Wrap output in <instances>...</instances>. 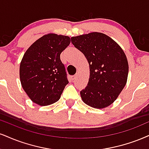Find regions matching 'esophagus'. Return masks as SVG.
<instances>
[{
    "label": "esophagus",
    "instance_id": "1",
    "mask_svg": "<svg viewBox=\"0 0 149 149\" xmlns=\"http://www.w3.org/2000/svg\"><path fill=\"white\" fill-rule=\"evenodd\" d=\"M77 77V74L73 75V76H71V79L72 81H74V80L76 79Z\"/></svg>",
    "mask_w": 149,
    "mask_h": 149
}]
</instances>
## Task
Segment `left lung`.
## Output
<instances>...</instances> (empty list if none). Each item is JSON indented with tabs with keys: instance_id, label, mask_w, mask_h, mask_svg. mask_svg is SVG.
Wrapping results in <instances>:
<instances>
[{
	"instance_id": "left-lung-1",
	"label": "left lung",
	"mask_w": 149,
	"mask_h": 149,
	"mask_svg": "<svg viewBox=\"0 0 149 149\" xmlns=\"http://www.w3.org/2000/svg\"><path fill=\"white\" fill-rule=\"evenodd\" d=\"M71 41L89 63L88 83L80 92L82 100L95 108L108 107L117 100L127 82L128 63L124 50L101 32L72 36Z\"/></svg>"
}]
</instances>
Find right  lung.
I'll list each match as a JSON object with an SVG mask.
<instances>
[{
    "mask_svg": "<svg viewBox=\"0 0 149 149\" xmlns=\"http://www.w3.org/2000/svg\"><path fill=\"white\" fill-rule=\"evenodd\" d=\"M70 43L69 36L49 33L36 40L24 54L20 64L21 84L38 105L57 102L68 84L60 54Z\"/></svg>",
    "mask_w": 149,
    "mask_h": 149,
    "instance_id": "right-lung-1",
    "label": "right lung"
}]
</instances>
